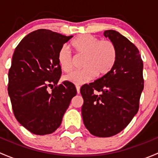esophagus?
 Here are the masks:
<instances>
[{"label":"esophagus","mask_w":158,"mask_h":158,"mask_svg":"<svg viewBox=\"0 0 158 158\" xmlns=\"http://www.w3.org/2000/svg\"><path fill=\"white\" fill-rule=\"evenodd\" d=\"M76 92H77V94L80 93V86H79V85H76Z\"/></svg>","instance_id":"34e87169"}]
</instances>
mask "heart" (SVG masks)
I'll return each mask as SVG.
<instances>
[{
    "instance_id": "obj_1",
    "label": "heart",
    "mask_w": 158,
    "mask_h": 158,
    "mask_svg": "<svg viewBox=\"0 0 158 158\" xmlns=\"http://www.w3.org/2000/svg\"><path fill=\"white\" fill-rule=\"evenodd\" d=\"M72 47L79 55L85 56L82 63L84 69L74 70L63 76V80L81 85L95 78L96 74L103 76L109 73L115 63L117 49L110 40H100L90 34L77 36L72 42ZM60 68L68 72L73 67V55L68 46L63 45L57 54Z\"/></svg>"
}]
</instances>
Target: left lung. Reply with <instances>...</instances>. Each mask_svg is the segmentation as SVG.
I'll use <instances>...</instances> for the list:
<instances>
[{
    "mask_svg": "<svg viewBox=\"0 0 158 158\" xmlns=\"http://www.w3.org/2000/svg\"><path fill=\"white\" fill-rule=\"evenodd\" d=\"M104 36L117 49L115 63L109 73L80 89L84 125L92 135L100 138L115 135L126 128L138 112L144 89L138 49L115 30H106Z\"/></svg>",
    "mask_w": 158,
    "mask_h": 158,
    "instance_id": "left-lung-1",
    "label": "left lung"
}]
</instances>
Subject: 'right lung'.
<instances>
[{"instance_id":"1","label":"right lung","mask_w":158,"mask_h":158,"mask_svg":"<svg viewBox=\"0 0 158 158\" xmlns=\"http://www.w3.org/2000/svg\"><path fill=\"white\" fill-rule=\"evenodd\" d=\"M72 37L49 30H35L13 54L7 88L13 111L19 123L34 135L55 131L76 95L73 83L65 81L58 85L62 70L57 54Z\"/></svg>"}]
</instances>
